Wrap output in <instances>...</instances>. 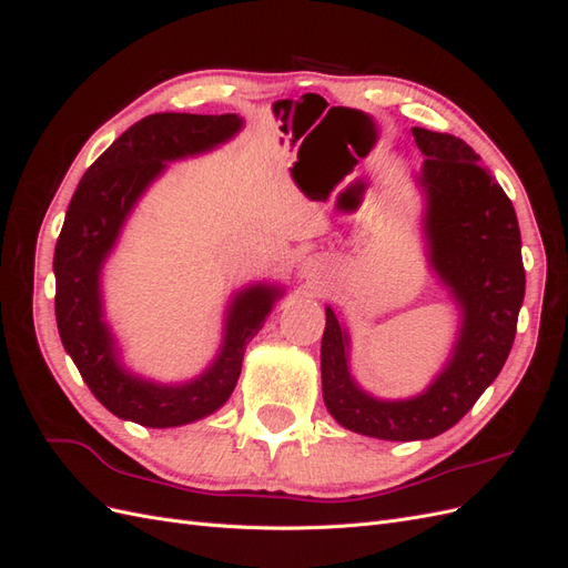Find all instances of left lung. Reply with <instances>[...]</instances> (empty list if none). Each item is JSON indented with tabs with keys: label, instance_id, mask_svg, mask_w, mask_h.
Returning a JSON list of instances; mask_svg holds the SVG:
<instances>
[{
	"label": "left lung",
	"instance_id": "8db88e82",
	"mask_svg": "<svg viewBox=\"0 0 568 568\" xmlns=\"http://www.w3.org/2000/svg\"><path fill=\"white\" fill-rule=\"evenodd\" d=\"M424 153L417 178L426 192L424 234L440 282L462 307V329L448 367L417 398L376 400L348 372V336L326 307L322 395L332 417L355 434L424 440L448 432L500 374L524 303L521 232L505 189L455 134L412 128Z\"/></svg>",
	"mask_w": 568,
	"mask_h": 568
}]
</instances>
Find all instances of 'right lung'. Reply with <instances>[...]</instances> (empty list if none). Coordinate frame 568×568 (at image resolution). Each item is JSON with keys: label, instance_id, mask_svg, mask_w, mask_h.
Returning <instances> with one entry per match:
<instances>
[{"label": "right lung", "instance_id": "obj_1", "mask_svg": "<svg viewBox=\"0 0 568 568\" xmlns=\"http://www.w3.org/2000/svg\"><path fill=\"white\" fill-rule=\"evenodd\" d=\"M242 123L236 113L146 115L88 168L68 205L54 251L59 336L94 398L120 419L165 428L201 419L225 405L242 374L248 341L261 332L272 303L282 294L265 284L239 291L217 359L199 379L182 386H159L128 374L118 365L109 326L101 320V263L136 199L165 161L227 142Z\"/></svg>", "mask_w": 568, "mask_h": 568}]
</instances>
